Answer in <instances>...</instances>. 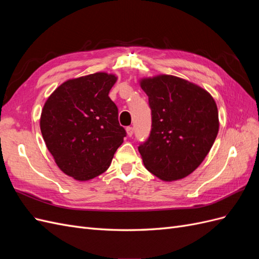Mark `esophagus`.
Listing matches in <instances>:
<instances>
[{
  "label": "esophagus",
  "instance_id": "esophagus-1",
  "mask_svg": "<svg viewBox=\"0 0 259 259\" xmlns=\"http://www.w3.org/2000/svg\"><path fill=\"white\" fill-rule=\"evenodd\" d=\"M126 133H127V136L131 137V136H133V134H134V130H133L132 126H127L126 127Z\"/></svg>",
  "mask_w": 259,
  "mask_h": 259
}]
</instances>
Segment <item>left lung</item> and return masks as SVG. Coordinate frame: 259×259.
I'll return each mask as SVG.
<instances>
[{"label": "left lung", "instance_id": "obj_1", "mask_svg": "<svg viewBox=\"0 0 259 259\" xmlns=\"http://www.w3.org/2000/svg\"><path fill=\"white\" fill-rule=\"evenodd\" d=\"M152 125L138 147L146 168L164 182L190 175L205 159L219 130L214 98L199 85L175 75L144 77Z\"/></svg>", "mask_w": 259, "mask_h": 259}]
</instances>
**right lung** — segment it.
Masks as SVG:
<instances>
[{
	"label": "right lung",
	"instance_id": "add662e5",
	"mask_svg": "<svg viewBox=\"0 0 259 259\" xmlns=\"http://www.w3.org/2000/svg\"><path fill=\"white\" fill-rule=\"evenodd\" d=\"M116 80L107 72L70 79L51 94L42 109L46 147L57 166L79 182L106 171L126 136L109 97Z\"/></svg>",
	"mask_w": 259,
	"mask_h": 259
}]
</instances>
